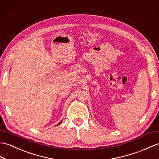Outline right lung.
Wrapping results in <instances>:
<instances>
[{
    "mask_svg": "<svg viewBox=\"0 0 159 159\" xmlns=\"http://www.w3.org/2000/svg\"><path fill=\"white\" fill-rule=\"evenodd\" d=\"M61 122H62V121H61V122H60V123H59V124H58V125H60V124H61Z\"/></svg>",
    "mask_w": 159,
    "mask_h": 159,
    "instance_id": "add662e5",
    "label": "right lung"
}]
</instances>
